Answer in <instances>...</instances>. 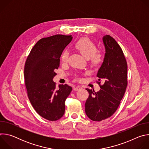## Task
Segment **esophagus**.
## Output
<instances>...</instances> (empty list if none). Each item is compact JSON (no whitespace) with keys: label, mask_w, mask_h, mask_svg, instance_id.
<instances>
[{"label":"esophagus","mask_w":149,"mask_h":149,"mask_svg":"<svg viewBox=\"0 0 149 149\" xmlns=\"http://www.w3.org/2000/svg\"><path fill=\"white\" fill-rule=\"evenodd\" d=\"M81 89H82V87H79V86H74L73 87V90L74 91H78V90H80Z\"/></svg>","instance_id":"34e87169"}]
</instances>
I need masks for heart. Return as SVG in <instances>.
<instances>
[{
	"label": "heart",
	"mask_w": 149,
	"mask_h": 149,
	"mask_svg": "<svg viewBox=\"0 0 149 149\" xmlns=\"http://www.w3.org/2000/svg\"><path fill=\"white\" fill-rule=\"evenodd\" d=\"M75 48L78 49L85 57L88 59L92 65L97 66L103 61V53L101 51L97 50L95 44L88 38H82L78 40L75 44ZM69 53L67 50L63 51L61 55V60L63 63L68 61ZM78 78V76H76Z\"/></svg>",
	"instance_id": "1"
}]
</instances>
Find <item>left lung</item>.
<instances>
[{
    "mask_svg": "<svg viewBox=\"0 0 149 149\" xmlns=\"http://www.w3.org/2000/svg\"><path fill=\"white\" fill-rule=\"evenodd\" d=\"M105 48L104 62L98 71L97 82L101 90H86L89 97L85 104L88 117L101 121L110 117L117 110L127 86V63L124 53L116 40L106 35L102 38ZM101 80L104 84L100 85Z\"/></svg>",
    "mask_w": 149,
    "mask_h": 149,
    "instance_id": "1",
    "label": "left lung"
}]
</instances>
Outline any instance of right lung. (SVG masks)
<instances>
[{
	"mask_svg": "<svg viewBox=\"0 0 149 149\" xmlns=\"http://www.w3.org/2000/svg\"><path fill=\"white\" fill-rule=\"evenodd\" d=\"M71 35H55L39 39L25 62L24 77L28 97L36 113L49 121H56L64 114L65 101L72 88L67 84L56 88L53 81L59 67L63 50Z\"/></svg>",
	"mask_w": 149,
	"mask_h": 149,
	"instance_id": "obj_1",
	"label": "right lung"
}]
</instances>
